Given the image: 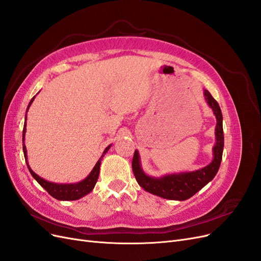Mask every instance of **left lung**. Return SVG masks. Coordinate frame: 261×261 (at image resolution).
<instances>
[{"instance_id":"left-lung-1","label":"left lung","mask_w":261,"mask_h":261,"mask_svg":"<svg viewBox=\"0 0 261 261\" xmlns=\"http://www.w3.org/2000/svg\"><path fill=\"white\" fill-rule=\"evenodd\" d=\"M204 99L213 110V113L217 117L216 127V139L217 143L213 147V160L206 168L188 173H178V174L167 175L160 178H154L147 176L140 168L139 154L136 150L133 156L132 168L134 175L136 177L137 183L143 187L145 191L156 195L162 198L172 200H186L191 198L197 192L207 185L209 181L216 176L220 168L221 160H222V152L224 146L223 126H222V113L219 103L211 96L208 90H204Z\"/></svg>"}]
</instances>
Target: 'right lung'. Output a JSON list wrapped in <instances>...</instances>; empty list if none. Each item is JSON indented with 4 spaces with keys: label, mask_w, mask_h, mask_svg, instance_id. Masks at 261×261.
I'll list each match as a JSON object with an SVG mask.
<instances>
[{
    "label": "right lung",
    "mask_w": 261,
    "mask_h": 261,
    "mask_svg": "<svg viewBox=\"0 0 261 261\" xmlns=\"http://www.w3.org/2000/svg\"><path fill=\"white\" fill-rule=\"evenodd\" d=\"M35 97L30 100L29 102V106L27 108V110L29 109L30 105L33 103ZM25 133H26V123L23 125V129H22V141L25 140ZM110 148L107 147L103 154L101 155L100 159L98 160L97 164L94 165V168L92 169L90 174L87 176L84 180L80 181V183H76V184H55V183H51V181L45 180L43 178H41L39 175H37L36 173L30 169L29 164L27 162V150H26V146L25 144H22V150H23V155H25V159L27 162V167L29 169V172L31 173V175L33 177L38 181L39 184H40L46 192H48L52 197H54L55 199H59V200H76V199H80L82 197H84L85 195L89 194L94 185H96L98 177H99V172H100V164H101V160L102 158H103L105 153L108 151Z\"/></svg>",
    "instance_id": "right-lung-1"
}]
</instances>
